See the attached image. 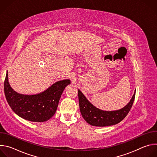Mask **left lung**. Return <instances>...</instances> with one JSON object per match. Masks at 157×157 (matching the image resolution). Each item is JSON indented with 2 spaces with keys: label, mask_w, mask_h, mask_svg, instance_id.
<instances>
[{
  "label": "left lung",
  "mask_w": 157,
  "mask_h": 157,
  "mask_svg": "<svg viewBox=\"0 0 157 157\" xmlns=\"http://www.w3.org/2000/svg\"><path fill=\"white\" fill-rule=\"evenodd\" d=\"M135 96L136 91L127 105L120 110L104 111L94 107L78 90L79 109L82 117L89 124L98 127L113 125L121 122L129 113L135 99Z\"/></svg>",
  "instance_id": "8db88e82"
}]
</instances>
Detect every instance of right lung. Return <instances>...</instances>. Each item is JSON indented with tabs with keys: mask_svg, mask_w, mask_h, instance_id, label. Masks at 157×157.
Masks as SVG:
<instances>
[{
	"mask_svg": "<svg viewBox=\"0 0 157 157\" xmlns=\"http://www.w3.org/2000/svg\"><path fill=\"white\" fill-rule=\"evenodd\" d=\"M70 84L69 79L59 81L43 93L24 95L13 90L9 83L7 72L4 93L9 105L18 116L32 122H44L55 114L64 89Z\"/></svg>",
	"mask_w": 157,
	"mask_h": 157,
	"instance_id": "1",
	"label": "right lung"
}]
</instances>
